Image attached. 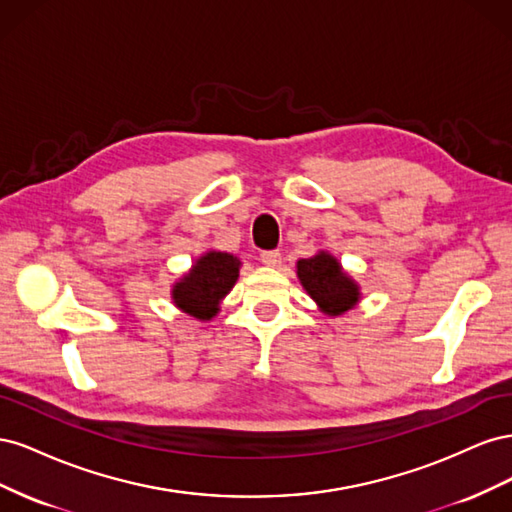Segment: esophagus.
<instances>
[{
  "label": "esophagus",
  "instance_id": "esophagus-1",
  "mask_svg": "<svg viewBox=\"0 0 512 512\" xmlns=\"http://www.w3.org/2000/svg\"><path fill=\"white\" fill-rule=\"evenodd\" d=\"M260 260H262V265L277 267V265H280V262H282V254L277 252V250H267V252L260 254Z\"/></svg>",
  "mask_w": 512,
  "mask_h": 512
}]
</instances>
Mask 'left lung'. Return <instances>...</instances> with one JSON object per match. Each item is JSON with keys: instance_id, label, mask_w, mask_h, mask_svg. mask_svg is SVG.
Returning <instances> with one entry per match:
<instances>
[{"instance_id": "8db88e82", "label": "left lung", "mask_w": 512, "mask_h": 512, "mask_svg": "<svg viewBox=\"0 0 512 512\" xmlns=\"http://www.w3.org/2000/svg\"><path fill=\"white\" fill-rule=\"evenodd\" d=\"M297 275L324 314L339 316L352 309L361 299L359 284L342 269L337 258L329 252H318L312 258L297 262Z\"/></svg>"}]
</instances>
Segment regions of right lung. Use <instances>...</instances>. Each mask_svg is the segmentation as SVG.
<instances>
[{
    "label": "right lung",
    "mask_w": 512,
    "mask_h": 512,
    "mask_svg": "<svg viewBox=\"0 0 512 512\" xmlns=\"http://www.w3.org/2000/svg\"><path fill=\"white\" fill-rule=\"evenodd\" d=\"M241 260L226 252H207L173 286V303L198 320H211L220 301L237 284Z\"/></svg>",
    "instance_id": "right-lung-1"
}]
</instances>
